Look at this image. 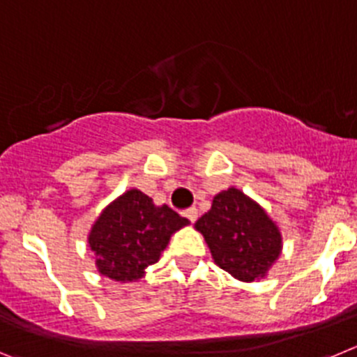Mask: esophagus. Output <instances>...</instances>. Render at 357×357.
Wrapping results in <instances>:
<instances>
[{
	"mask_svg": "<svg viewBox=\"0 0 357 357\" xmlns=\"http://www.w3.org/2000/svg\"><path fill=\"white\" fill-rule=\"evenodd\" d=\"M183 215H185L190 222H195V220H197V208H188V210L183 211Z\"/></svg>",
	"mask_w": 357,
	"mask_h": 357,
	"instance_id": "esophagus-1",
	"label": "esophagus"
}]
</instances>
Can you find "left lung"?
<instances>
[{
  "mask_svg": "<svg viewBox=\"0 0 357 357\" xmlns=\"http://www.w3.org/2000/svg\"><path fill=\"white\" fill-rule=\"evenodd\" d=\"M215 263L240 281L263 278L281 255V233L255 201L236 188L215 195L195 222Z\"/></svg>",
  "mask_w": 357,
  "mask_h": 357,
  "instance_id": "left-lung-1",
  "label": "left lung"
}]
</instances>
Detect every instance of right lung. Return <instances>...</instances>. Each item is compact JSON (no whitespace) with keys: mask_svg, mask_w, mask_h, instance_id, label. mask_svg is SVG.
Here are the masks:
<instances>
[{"mask_svg":"<svg viewBox=\"0 0 357 357\" xmlns=\"http://www.w3.org/2000/svg\"><path fill=\"white\" fill-rule=\"evenodd\" d=\"M188 224L167 204L155 206L140 190H128L102 211L89 234L99 272L114 281L142 278L160 259L171 234Z\"/></svg>","mask_w":357,"mask_h":357,"instance_id":"right-lung-1","label":"right lung"}]
</instances>
